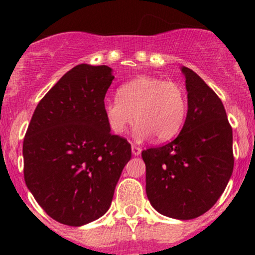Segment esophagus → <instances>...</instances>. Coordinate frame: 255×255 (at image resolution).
Instances as JSON below:
<instances>
[{"label":"esophagus","mask_w":255,"mask_h":255,"mask_svg":"<svg viewBox=\"0 0 255 255\" xmlns=\"http://www.w3.org/2000/svg\"><path fill=\"white\" fill-rule=\"evenodd\" d=\"M142 153V148H139V146L134 145V144H132V154L134 156H138L139 154Z\"/></svg>","instance_id":"esophagus-1"}]
</instances>
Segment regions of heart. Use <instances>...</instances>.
I'll return each instance as SVG.
<instances>
[{
	"mask_svg": "<svg viewBox=\"0 0 255 255\" xmlns=\"http://www.w3.org/2000/svg\"><path fill=\"white\" fill-rule=\"evenodd\" d=\"M116 99L104 101L105 118L115 134H123L135 120L134 137L142 140L155 135L165 142L184 126L187 102L184 90L173 81L139 76L118 89Z\"/></svg>",
	"mask_w": 255,
	"mask_h": 255,
	"instance_id": "1",
	"label": "heart"
}]
</instances>
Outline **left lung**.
<instances>
[{
	"label": "left lung",
	"mask_w": 255,
	"mask_h": 255,
	"mask_svg": "<svg viewBox=\"0 0 255 255\" xmlns=\"http://www.w3.org/2000/svg\"><path fill=\"white\" fill-rule=\"evenodd\" d=\"M187 113L173 142L142 151L145 191L151 206L175 220L207 212L225 191L233 171V134L222 101L195 71L180 68Z\"/></svg>",
	"instance_id": "obj_1"
}]
</instances>
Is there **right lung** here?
<instances>
[{
    "label": "right lung",
    "mask_w": 255,
    "mask_h": 255,
    "mask_svg": "<svg viewBox=\"0 0 255 255\" xmlns=\"http://www.w3.org/2000/svg\"><path fill=\"white\" fill-rule=\"evenodd\" d=\"M112 69L80 64L38 104L23 142L24 180L53 220L80 227L109 211L116 185L132 156L111 133L105 96Z\"/></svg>",
    "instance_id": "add662e5"
}]
</instances>
